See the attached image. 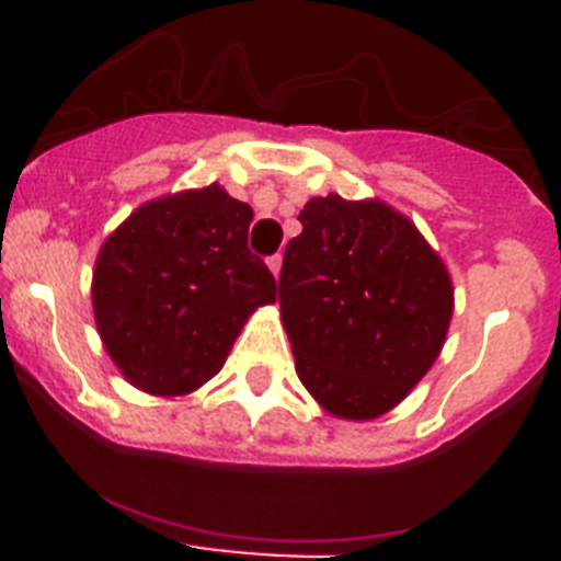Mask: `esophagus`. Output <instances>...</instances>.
<instances>
[{
    "mask_svg": "<svg viewBox=\"0 0 561 561\" xmlns=\"http://www.w3.org/2000/svg\"><path fill=\"white\" fill-rule=\"evenodd\" d=\"M266 264H270V270H272V275H280V266H284V255H280V252H277V255H270L266 257Z\"/></svg>",
    "mask_w": 561,
    "mask_h": 561,
    "instance_id": "esophagus-1",
    "label": "esophagus"
}]
</instances>
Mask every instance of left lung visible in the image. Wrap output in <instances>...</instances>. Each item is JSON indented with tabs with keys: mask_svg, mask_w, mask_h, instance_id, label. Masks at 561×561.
<instances>
[{
	"mask_svg": "<svg viewBox=\"0 0 561 561\" xmlns=\"http://www.w3.org/2000/svg\"><path fill=\"white\" fill-rule=\"evenodd\" d=\"M277 300L297 376L329 413L368 421L433 368L453 284L421 232L381 202L317 196L300 210Z\"/></svg>",
	"mask_w": 561,
	"mask_h": 561,
	"instance_id": "8db88e82",
	"label": "left lung"
}]
</instances>
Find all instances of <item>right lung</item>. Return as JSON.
<instances>
[{
    "label": "right lung",
    "mask_w": 561,
    "mask_h": 561,
    "mask_svg": "<svg viewBox=\"0 0 561 561\" xmlns=\"http://www.w3.org/2000/svg\"><path fill=\"white\" fill-rule=\"evenodd\" d=\"M250 221V205L210 185L148 202L103 244L98 331L131 385L191 393L219 374L247 317L275 304V277L247 247Z\"/></svg>",
    "instance_id": "add662e5"
}]
</instances>
